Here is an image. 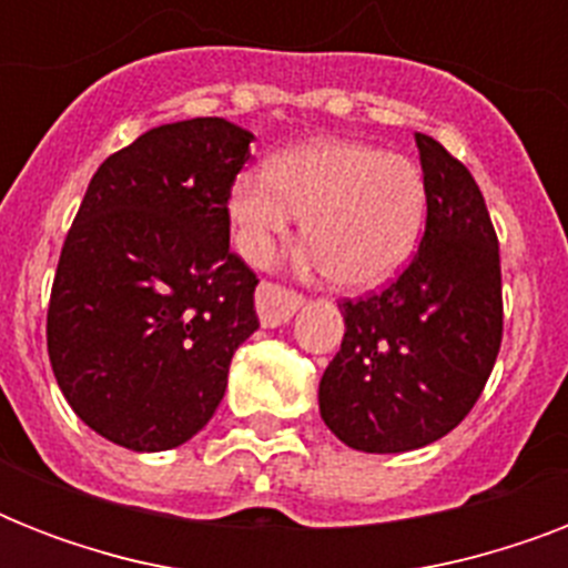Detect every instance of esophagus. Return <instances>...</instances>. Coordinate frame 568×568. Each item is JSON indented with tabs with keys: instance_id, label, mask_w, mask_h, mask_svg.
Here are the masks:
<instances>
[{
	"instance_id": "1",
	"label": "esophagus",
	"mask_w": 568,
	"mask_h": 568,
	"mask_svg": "<svg viewBox=\"0 0 568 568\" xmlns=\"http://www.w3.org/2000/svg\"><path fill=\"white\" fill-rule=\"evenodd\" d=\"M303 306V297L294 292H285L280 285L274 283H262L256 288V312L258 321H262V327L274 329L283 327L292 321V315Z\"/></svg>"
}]
</instances>
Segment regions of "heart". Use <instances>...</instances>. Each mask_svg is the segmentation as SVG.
Returning <instances> with one entry per match:
<instances>
[{"label": "heart", "mask_w": 568, "mask_h": 568, "mask_svg": "<svg viewBox=\"0 0 568 568\" xmlns=\"http://www.w3.org/2000/svg\"><path fill=\"white\" fill-rule=\"evenodd\" d=\"M303 217L297 267L368 292L413 258L427 221V182L413 159L363 141L324 138L276 155L271 173L244 171L230 191L235 247L265 265Z\"/></svg>", "instance_id": "1"}]
</instances>
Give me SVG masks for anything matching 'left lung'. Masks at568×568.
<instances>
[{
    "label": "left lung",
    "mask_w": 568,
    "mask_h": 568,
    "mask_svg": "<svg viewBox=\"0 0 568 568\" xmlns=\"http://www.w3.org/2000/svg\"><path fill=\"white\" fill-rule=\"evenodd\" d=\"M427 226L395 283L342 303L345 338L318 386L321 418L347 448L404 454L450 433L501 347V258L484 194L430 135H415Z\"/></svg>",
    "instance_id": "left-lung-1"
}]
</instances>
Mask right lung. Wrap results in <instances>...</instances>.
Returning <instances> with one entry per match:
<instances>
[{
  "label": "right lung",
  "instance_id": "add662e5",
  "mask_svg": "<svg viewBox=\"0 0 568 568\" xmlns=\"http://www.w3.org/2000/svg\"><path fill=\"white\" fill-rule=\"evenodd\" d=\"M253 132L164 123L93 173L58 258L47 315L58 388L102 439L180 448L226 392L258 329L256 274L230 253V189Z\"/></svg>",
  "mask_w": 568,
  "mask_h": 568
}]
</instances>
